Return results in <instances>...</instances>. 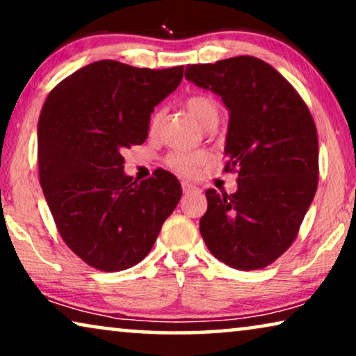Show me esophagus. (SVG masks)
I'll use <instances>...</instances> for the list:
<instances>
[{"label":"esophagus","instance_id":"obj_1","mask_svg":"<svg viewBox=\"0 0 356 356\" xmlns=\"http://www.w3.org/2000/svg\"><path fill=\"white\" fill-rule=\"evenodd\" d=\"M183 193L184 194H199L201 193V189L193 186V184H189V183H183Z\"/></svg>","mask_w":356,"mask_h":356}]
</instances>
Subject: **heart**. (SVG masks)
<instances>
[{
	"instance_id": "b5f03b06",
	"label": "heart",
	"mask_w": 356,
	"mask_h": 356,
	"mask_svg": "<svg viewBox=\"0 0 356 356\" xmlns=\"http://www.w3.org/2000/svg\"><path fill=\"white\" fill-rule=\"evenodd\" d=\"M184 106H186L189 113L196 118L199 123L206 128L217 124L218 116H220V108H218L217 100L209 94H193L184 100ZM163 111L162 108H157L150 115L149 128L150 131H155L159 128L160 121H162ZM207 160V155L204 152H172L167 159V165L177 173L186 175L191 177L197 172V168Z\"/></svg>"
}]
</instances>
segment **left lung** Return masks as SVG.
Returning <instances> with one entry per match:
<instances>
[{
  "label": "left lung",
  "instance_id": "8db88e82",
  "mask_svg": "<svg viewBox=\"0 0 356 356\" xmlns=\"http://www.w3.org/2000/svg\"><path fill=\"white\" fill-rule=\"evenodd\" d=\"M184 76L230 110L223 170L238 175L236 193L207 189L199 230L218 261L264 269L296 240L318 189L313 116L295 87L259 58L188 65Z\"/></svg>",
  "mask_w": 356,
  "mask_h": 356
}]
</instances>
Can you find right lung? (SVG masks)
<instances>
[{
  "mask_svg": "<svg viewBox=\"0 0 356 356\" xmlns=\"http://www.w3.org/2000/svg\"><path fill=\"white\" fill-rule=\"evenodd\" d=\"M183 70L95 61L53 87L42 106L38 179L63 241L94 269L143 261L181 197L167 170L143 181L126 177L123 150L147 139L154 106Z\"/></svg>",
  "mask_w": 356,
  "mask_h": 356,
  "instance_id": "right-lung-1",
  "label": "right lung"
}]
</instances>
